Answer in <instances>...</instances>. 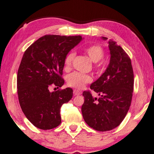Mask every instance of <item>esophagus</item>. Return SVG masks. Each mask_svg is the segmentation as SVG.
<instances>
[{"label":"esophagus","mask_w":154,"mask_h":154,"mask_svg":"<svg viewBox=\"0 0 154 154\" xmlns=\"http://www.w3.org/2000/svg\"><path fill=\"white\" fill-rule=\"evenodd\" d=\"M74 94H75V96H79V95H81L82 94V91H79V90H77V89H75L74 90Z\"/></svg>","instance_id":"obj_1"}]
</instances>
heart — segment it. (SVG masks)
I'll return each instance as SVG.
<instances>
[{"mask_svg":"<svg viewBox=\"0 0 154 154\" xmlns=\"http://www.w3.org/2000/svg\"><path fill=\"white\" fill-rule=\"evenodd\" d=\"M84 51L93 62L96 63L95 66H94L95 70L97 72H102L105 67V62L103 60H102L105 54V51L103 47L100 45L94 44L86 47L84 49ZM75 57V53L72 51L69 52L65 56L64 58V68L66 70L71 68ZM91 77L90 75L78 72H74L69 74L67 77V85L77 89H82L86 84L91 82Z\"/></svg>","mask_w":154,"mask_h":154,"instance_id":"obj_1","label":"heart"}]
</instances>
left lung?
I'll list each match as a JSON object with an SVG mask.
<instances>
[{"instance_id": "8db88e82", "label": "left lung", "mask_w": 154, "mask_h": 154, "mask_svg": "<svg viewBox=\"0 0 154 154\" xmlns=\"http://www.w3.org/2000/svg\"><path fill=\"white\" fill-rule=\"evenodd\" d=\"M108 46L110 64L105 72L90 86L99 98L94 97L89 90L85 91L82 106L86 123L99 132L120 125L130 107L134 88V73L128 53L114 41H109Z\"/></svg>"}]
</instances>
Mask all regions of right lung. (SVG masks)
<instances>
[{"instance_id":"obj_1","label":"right lung","mask_w":154,"mask_h":154,"mask_svg":"<svg viewBox=\"0 0 154 154\" xmlns=\"http://www.w3.org/2000/svg\"><path fill=\"white\" fill-rule=\"evenodd\" d=\"M81 36L45 35L28 47L17 72V95L22 112L36 128L51 130L61 122L60 108L72 98L71 88L50 92L64 85V58Z\"/></svg>"}]
</instances>
